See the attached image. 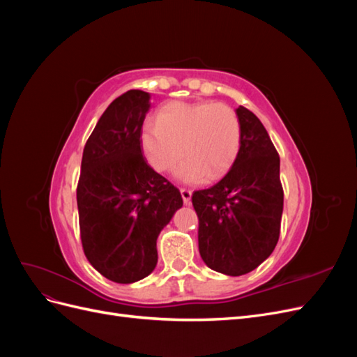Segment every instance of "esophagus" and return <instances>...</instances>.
Wrapping results in <instances>:
<instances>
[{
    "mask_svg": "<svg viewBox=\"0 0 357 357\" xmlns=\"http://www.w3.org/2000/svg\"><path fill=\"white\" fill-rule=\"evenodd\" d=\"M180 193H181L183 202H185V204H190V199H192V190H190V189H186V188H180Z\"/></svg>",
    "mask_w": 357,
    "mask_h": 357,
    "instance_id": "esophagus-1",
    "label": "esophagus"
}]
</instances>
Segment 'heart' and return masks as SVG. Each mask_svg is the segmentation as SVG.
I'll list each match as a JSON object with an SVG mask.
<instances>
[{
    "instance_id": "b5f03b06",
    "label": "heart",
    "mask_w": 357,
    "mask_h": 357,
    "mask_svg": "<svg viewBox=\"0 0 357 357\" xmlns=\"http://www.w3.org/2000/svg\"><path fill=\"white\" fill-rule=\"evenodd\" d=\"M143 152L155 171L167 174L181 164L177 177L190 185L219 180L240 153L241 123L235 110L223 102H169L156 122H146Z\"/></svg>"
}]
</instances>
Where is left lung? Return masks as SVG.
Listing matches in <instances>:
<instances>
[{"mask_svg":"<svg viewBox=\"0 0 357 357\" xmlns=\"http://www.w3.org/2000/svg\"><path fill=\"white\" fill-rule=\"evenodd\" d=\"M236 116L241 147L232 168L214 186L192 195L202 261L232 277L253 271L273 253L284 197L280 156L266 129L243 105Z\"/></svg>","mask_w":357,"mask_h":357,"instance_id":"left-lung-1","label":"left lung"}]
</instances>
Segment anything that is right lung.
<instances>
[{
  "label": "right lung",
  "instance_id": "obj_1",
  "mask_svg": "<svg viewBox=\"0 0 357 357\" xmlns=\"http://www.w3.org/2000/svg\"><path fill=\"white\" fill-rule=\"evenodd\" d=\"M149 109L147 92H125L107 107L83 149L80 240L91 265L114 283H134L153 271L158 235L183 205L180 190L143 158Z\"/></svg>",
  "mask_w": 357,
  "mask_h": 357
}]
</instances>
